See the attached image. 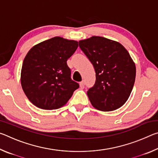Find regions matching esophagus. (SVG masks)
Masks as SVG:
<instances>
[{
	"instance_id": "34e87169",
	"label": "esophagus",
	"mask_w": 158,
	"mask_h": 158,
	"mask_svg": "<svg viewBox=\"0 0 158 158\" xmlns=\"http://www.w3.org/2000/svg\"><path fill=\"white\" fill-rule=\"evenodd\" d=\"M79 85H80V88H81V89H83L84 88V85H85V83L84 81H82L79 83Z\"/></svg>"
}]
</instances>
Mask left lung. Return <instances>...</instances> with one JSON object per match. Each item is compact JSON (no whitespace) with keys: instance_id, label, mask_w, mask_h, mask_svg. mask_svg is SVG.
Masks as SVG:
<instances>
[{"instance_id":"1","label":"left lung","mask_w":158,"mask_h":158,"mask_svg":"<svg viewBox=\"0 0 158 158\" xmlns=\"http://www.w3.org/2000/svg\"><path fill=\"white\" fill-rule=\"evenodd\" d=\"M79 45L96 73L95 85L87 92L91 105L103 111L120 108L135 81L136 67L130 53L119 42L100 36L82 40Z\"/></svg>"}]
</instances>
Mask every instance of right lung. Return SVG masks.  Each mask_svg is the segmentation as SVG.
<instances>
[{
  "label": "right lung",
  "mask_w": 158,
  "mask_h": 158,
  "mask_svg": "<svg viewBox=\"0 0 158 158\" xmlns=\"http://www.w3.org/2000/svg\"><path fill=\"white\" fill-rule=\"evenodd\" d=\"M77 47V41L54 37L29 50L21 68V84L26 97L37 107L60 108L79 87L71 79L67 65Z\"/></svg>",
  "instance_id": "right-lung-1"
}]
</instances>
